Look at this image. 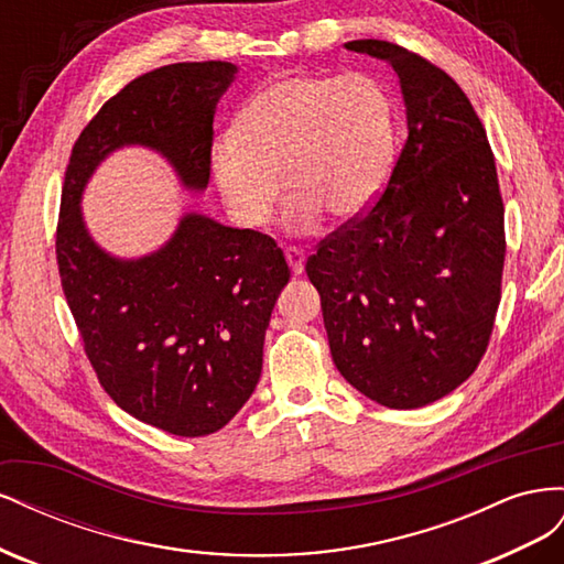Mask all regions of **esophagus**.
<instances>
[{
    "label": "esophagus",
    "instance_id": "obj_1",
    "mask_svg": "<svg viewBox=\"0 0 564 564\" xmlns=\"http://www.w3.org/2000/svg\"><path fill=\"white\" fill-rule=\"evenodd\" d=\"M284 259H286L289 268H292L294 275H301L303 268H305V251L299 249V247H286L284 249Z\"/></svg>",
    "mask_w": 564,
    "mask_h": 564
}]
</instances>
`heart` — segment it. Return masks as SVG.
Listing matches in <instances>:
<instances>
[{"mask_svg":"<svg viewBox=\"0 0 564 564\" xmlns=\"http://www.w3.org/2000/svg\"><path fill=\"white\" fill-rule=\"evenodd\" d=\"M398 155V108L367 73L280 75L256 89L232 133L212 148V174L230 214L261 228L280 197L284 226L311 232L319 216L346 224L379 199Z\"/></svg>","mask_w":564,"mask_h":564,"instance_id":"b5f03b06","label":"heart"}]
</instances>
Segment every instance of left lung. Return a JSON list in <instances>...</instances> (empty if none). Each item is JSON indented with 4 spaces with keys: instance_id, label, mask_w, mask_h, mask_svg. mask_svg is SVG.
<instances>
[{
    "instance_id": "left-lung-1",
    "label": "left lung",
    "mask_w": 564,
    "mask_h": 564,
    "mask_svg": "<svg viewBox=\"0 0 564 564\" xmlns=\"http://www.w3.org/2000/svg\"><path fill=\"white\" fill-rule=\"evenodd\" d=\"M346 48L400 77L406 141L379 199L305 261L334 365L390 409L449 395L480 365L501 301L503 199L485 127L464 89L400 44Z\"/></svg>"
}]
</instances>
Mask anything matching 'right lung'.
Returning <instances> with one entry per match:
<instances>
[{
	"label": "right lung",
	"mask_w": 564,
	"mask_h": 564,
	"mask_svg": "<svg viewBox=\"0 0 564 564\" xmlns=\"http://www.w3.org/2000/svg\"><path fill=\"white\" fill-rule=\"evenodd\" d=\"M235 73L204 61L131 79L79 133L61 195L56 261L84 352L117 406L181 437L224 429L259 383L284 253L270 235L187 214L160 251L119 261L84 228L79 197L98 162L133 143L162 152L185 187H207L214 112Z\"/></svg>",
	"instance_id": "obj_1"
}]
</instances>
